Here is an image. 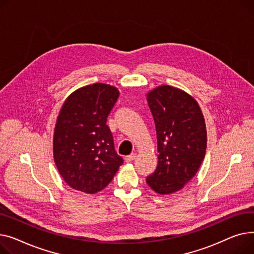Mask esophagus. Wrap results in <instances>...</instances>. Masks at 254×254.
<instances>
[{"instance_id":"1","label":"esophagus","mask_w":254,"mask_h":254,"mask_svg":"<svg viewBox=\"0 0 254 254\" xmlns=\"http://www.w3.org/2000/svg\"><path fill=\"white\" fill-rule=\"evenodd\" d=\"M135 158H136V154H135V153H132V154H130L129 156H126V157H125V161H126V162H131V161H133Z\"/></svg>"}]
</instances>
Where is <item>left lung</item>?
Masks as SVG:
<instances>
[{"mask_svg": "<svg viewBox=\"0 0 254 254\" xmlns=\"http://www.w3.org/2000/svg\"><path fill=\"white\" fill-rule=\"evenodd\" d=\"M157 133L158 165L146 184L161 195L180 190L195 176L207 145L205 121L198 102L172 86L146 95Z\"/></svg>", "mask_w": 254, "mask_h": 254, "instance_id": "8db88e82", "label": "left lung"}]
</instances>
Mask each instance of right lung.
Masks as SVG:
<instances>
[{"label":"right lung","mask_w":254,"mask_h":254,"mask_svg":"<svg viewBox=\"0 0 254 254\" xmlns=\"http://www.w3.org/2000/svg\"><path fill=\"white\" fill-rule=\"evenodd\" d=\"M119 94L108 84L85 86L67 97L58 115L54 161L64 182L74 190L87 193L101 190L124 162L107 125Z\"/></svg>","instance_id":"obj_1"}]
</instances>
